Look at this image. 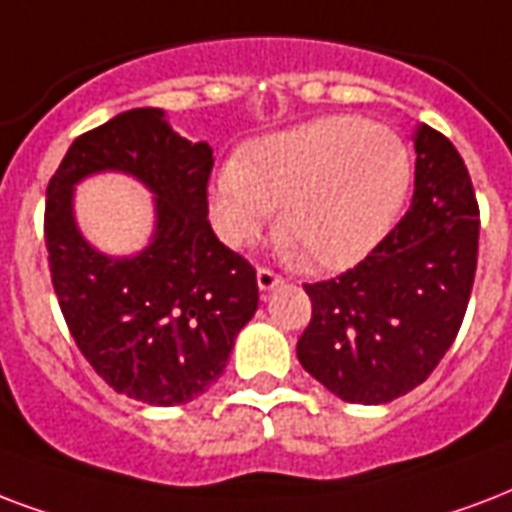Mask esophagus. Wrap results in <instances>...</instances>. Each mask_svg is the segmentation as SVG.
<instances>
[{
    "label": "esophagus",
    "instance_id": "esophagus-1",
    "mask_svg": "<svg viewBox=\"0 0 512 512\" xmlns=\"http://www.w3.org/2000/svg\"><path fill=\"white\" fill-rule=\"evenodd\" d=\"M279 284H284V279L279 276V273H273L271 268H257V287H260V292H271L273 287H279Z\"/></svg>",
    "mask_w": 512,
    "mask_h": 512
}]
</instances>
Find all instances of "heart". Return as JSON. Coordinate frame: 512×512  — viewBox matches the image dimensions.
I'll return each mask as SVG.
<instances>
[{"label": "heart", "mask_w": 512, "mask_h": 512, "mask_svg": "<svg viewBox=\"0 0 512 512\" xmlns=\"http://www.w3.org/2000/svg\"><path fill=\"white\" fill-rule=\"evenodd\" d=\"M411 185V152L386 126L354 115L263 136L217 171L209 214L233 247L279 212V241L314 271L360 263L392 228Z\"/></svg>", "instance_id": "obj_1"}]
</instances>
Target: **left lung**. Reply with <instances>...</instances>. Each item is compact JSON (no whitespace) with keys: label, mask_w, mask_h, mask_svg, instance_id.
I'll return each mask as SVG.
<instances>
[{"label":"left lung","mask_w":512,"mask_h":512,"mask_svg":"<svg viewBox=\"0 0 512 512\" xmlns=\"http://www.w3.org/2000/svg\"><path fill=\"white\" fill-rule=\"evenodd\" d=\"M411 209L360 265L306 284L300 365L346 403L381 405L427 381L462 327L478 265V201L462 155L416 126Z\"/></svg>","instance_id":"left-lung-1"}]
</instances>
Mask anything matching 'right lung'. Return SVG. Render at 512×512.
<instances>
[{
	"mask_svg": "<svg viewBox=\"0 0 512 512\" xmlns=\"http://www.w3.org/2000/svg\"><path fill=\"white\" fill-rule=\"evenodd\" d=\"M212 147L187 142L155 107L128 109L77 136L48 185L45 244L58 306L77 349L115 392L185 405L228 365L257 311L255 268L206 220ZM104 170L153 193L156 228L136 256H104L73 217V187Z\"/></svg>",
	"mask_w": 512,
	"mask_h": 512,
	"instance_id": "1",
	"label": "right lung"
}]
</instances>
